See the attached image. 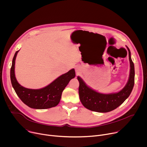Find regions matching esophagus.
I'll return each instance as SVG.
<instances>
[{
    "mask_svg": "<svg viewBox=\"0 0 147 147\" xmlns=\"http://www.w3.org/2000/svg\"><path fill=\"white\" fill-rule=\"evenodd\" d=\"M76 73H77V74H78V73H80V69L79 68V67H76Z\"/></svg>",
    "mask_w": 147,
    "mask_h": 147,
    "instance_id": "obj_1",
    "label": "esophagus"
}]
</instances>
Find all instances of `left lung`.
Returning a JSON list of instances; mask_svg holds the SVG:
<instances>
[{"instance_id":"obj_1","label":"left lung","mask_w":147,"mask_h":147,"mask_svg":"<svg viewBox=\"0 0 147 147\" xmlns=\"http://www.w3.org/2000/svg\"><path fill=\"white\" fill-rule=\"evenodd\" d=\"M126 47L129 51L130 65V74L126 85L119 92L108 94L99 93L89 87L81 77H77L80 83V99L83 106L87 109L97 112H109L121 105L130 95L134 85L135 71L130 51L127 47Z\"/></svg>"}]
</instances>
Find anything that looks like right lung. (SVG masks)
<instances>
[{
  "label": "right lung",
  "instance_id": "add662e5",
  "mask_svg": "<svg viewBox=\"0 0 147 147\" xmlns=\"http://www.w3.org/2000/svg\"><path fill=\"white\" fill-rule=\"evenodd\" d=\"M18 51L14 54L10 69L11 82L18 96L26 105L33 109H45L57 106L63 91L76 76L74 69L61 75L45 87L36 90L27 88L20 84L15 76V60Z\"/></svg>",
  "mask_w": 147,
  "mask_h": 147
}]
</instances>
